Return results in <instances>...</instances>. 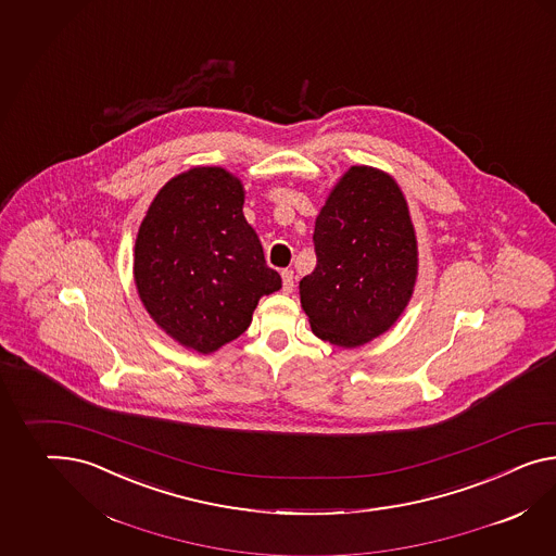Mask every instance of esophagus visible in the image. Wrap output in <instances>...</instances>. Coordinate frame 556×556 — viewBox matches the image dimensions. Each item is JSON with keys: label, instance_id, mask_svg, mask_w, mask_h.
<instances>
[{"label": "esophagus", "instance_id": "34e87169", "mask_svg": "<svg viewBox=\"0 0 556 556\" xmlns=\"http://www.w3.org/2000/svg\"><path fill=\"white\" fill-rule=\"evenodd\" d=\"M282 290H285V294H290L294 290V274H292V270H282Z\"/></svg>", "mask_w": 556, "mask_h": 556}]
</instances>
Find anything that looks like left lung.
Segmentation results:
<instances>
[{"mask_svg":"<svg viewBox=\"0 0 556 556\" xmlns=\"http://www.w3.org/2000/svg\"><path fill=\"white\" fill-rule=\"evenodd\" d=\"M316 268L300 302L323 341L353 349L383 334L412 299L417 242L407 201L387 173L351 167L314 224Z\"/></svg>","mask_w":556,"mask_h":556,"instance_id":"1","label":"left lung"}]
</instances>
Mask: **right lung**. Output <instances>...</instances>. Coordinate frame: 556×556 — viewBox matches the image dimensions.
Segmentation results:
<instances>
[{"label":"right lung","instance_id":"obj_1","mask_svg":"<svg viewBox=\"0 0 556 556\" xmlns=\"http://www.w3.org/2000/svg\"><path fill=\"white\" fill-rule=\"evenodd\" d=\"M242 207L238 177L193 167L159 191L135 243V282L147 313L203 355L238 339L260 296L282 286Z\"/></svg>","mask_w":556,"mask_h":556}]
</instances>
